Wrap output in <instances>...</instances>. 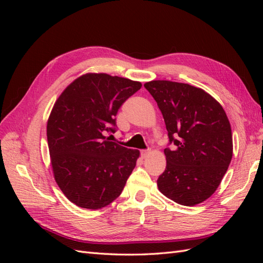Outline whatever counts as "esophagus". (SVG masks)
<instances>
[{"mask_svg":"<svg viewBox=\"0 0 263 263\" xmlns=\"http://www.w3.org/2000/svg\"><path fill=\"white\" fill-rule=\"evenodd\" d=\"M149 153H150L149 149H147V150H141V151H140V155H141L142 158H146V157L149 155Z\"/></svg>","mask_w":263,"mask_h":263,"instance_id":"esophagus-1","label":"esophagus"}]
</instances>
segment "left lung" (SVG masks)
Here are the masks:
<instances>
[{
    "mask_svg": "<svg viewBox=\"0 0 263 263\" xmlns=\"http://www.w3.org/2000/svg\"><path fill=\"white\" fill-rule=\"evenodd\" d=\"M161 110L169 145L159 191L185 206L204 202L216 191L233 157L232 128L224 108L209 93L185 83H145Z\"/></svg>",
    "mask_w": 263,
    "mask_h": 263,
    "instance_id": "1",
    "label": "left lung"
}]
</instances>
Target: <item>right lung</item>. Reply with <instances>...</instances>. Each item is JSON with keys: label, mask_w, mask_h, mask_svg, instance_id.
<instances>
[{"label": "right lung", "mask_w": 263, "mask_h": 263, "mask_svg": "<svg viewBox=\"0 0 263 263\" xmlns=\"http://www.w3.org/2000/svg\"><path fill=\"white\" fill-rule=\"evenodd\" d=\"M141 83L106 73L78 78L55 101L47 123L54 179L69 201L99 210L121 195L139 150L105 137L116 114Z\"/></svg>", "instance_id": "add662e5"}]
</instances>
